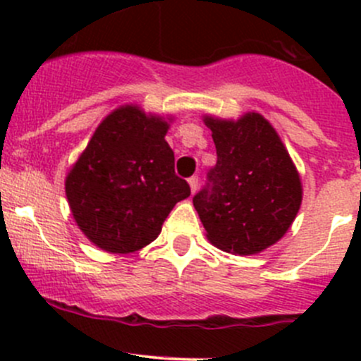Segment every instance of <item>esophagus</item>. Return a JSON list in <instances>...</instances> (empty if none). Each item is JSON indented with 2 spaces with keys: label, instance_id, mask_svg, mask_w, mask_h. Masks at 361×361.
Listing matches in <instances>:
<instances>
[{
  "label": "esophagus",
  "instance_id": "obj_1",
  "mask_svg": "<svg viewBox=\"0 0 361 361\" xmlns=\"http://www.w3.org/2000/svg\"><path fill=\"white\" fill-rule=\"evenodd\" d=\"M197 185H199V178L197 176L188 178V187H190L192 194H195V192H197Z\"/></svg>",
  "mask_w": 361,
  "mask_h": 361
}]
</instances>
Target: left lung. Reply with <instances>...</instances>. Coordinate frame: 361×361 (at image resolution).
<instances>
[{"instance_id": "1", "label": "left lung", "mask_w": 361, "mask_h": 361, "mask_svg": "<svg viewBox=\"0 0 361 361\" xmlns=\"http://www.w3.org/2000/svg\"><path fill=\"white\" fill-rule=\"evenodd\" d=\"M202 120L218 157L209 183L194 197L207 241L232 255L260 253L292 227L302 204L300 174L260 113Z\"/></svg>"}]
</instances>
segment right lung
<instances>
[{
    "label": "right lung",
    "mask_w": 361,
    "mask_h": 361,
    "mask_svg": "<svg viewBox=\"0 0 361 361\" xmlns=\"http://www.w3.org/2000/svg\"><path fill=\"white\" fill-rule=\"evenodd\" d=\"M173 116L123 104L104 116L69 169L64 188L80 231L97 248L127 255L157 239L190 187L174 174L166 141Z\"/></svg>",
    "instance_id": "1"
}]
</instances>
